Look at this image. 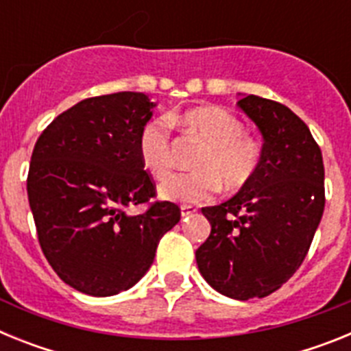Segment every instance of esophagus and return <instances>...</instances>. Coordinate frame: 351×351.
<instances>
[{
  "label": "esophagus",
  "instance_id": "1",
  "mask_svg": "<svg viewBox=\"0 0 351 351\" xmlns=\"http://www.w3.org/2000/svg\"><path fill=\"white\" fill-rule=\"evenodd\" d=\"M197 213V209H195L193 206H181V216L182 218H188V216H191V214Z\"/></svg>",
  "mask_w": 351,
  "mask_h": 351
}]
</instances>
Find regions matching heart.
I'll return each mask as SVG.
<instances>
[{
    "label": "heart",
    "mask_w": 351,
    "mask_h": 351,
    "mask_svg": "<svg viewBox=\"0 0 351 351\" xmlns=\"http://www.w3.org/2000/svg\"><path fill=\"white\" fill-rule=\"evenodd\" d=\"M190 132L206 142L193 172L176 173L160 188L167 200L202 204L226 190H239L253 179L262 161V145L244 132L243 121L221 107H197L182 116ZM141 163L153 178L165 179L173 169L172 137L165 119H151L141 128L137 142Z\"/></svg>",
    "instance_id": "obj_1"
}]
</instances>
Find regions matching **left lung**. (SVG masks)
I'll use <instances>...</instances> for the list:
<instances>
[{
    "label": "left lung",
    "mask_w": 351,
    "mask_h": 351,
    "mask_svg": "<svg viewBox=\"0 0 351 351\" xmlns=\"http://www.w3.org/2000/svg\"><path fill=\"white\" fill-rule=\"evenodd\" d=\"M237 105L262 132V161L235 197L204 207L210 234L195 256L214 290L247 300L283 287L308 255L324 214L325 170L320 145L290 108L255 95Z\"/></svg>",
    "instance_id": "8db88e82"
}]
</instances>
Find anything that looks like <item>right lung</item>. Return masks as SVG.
<instances>
[{"label":"right lung","mask_w":351,"mask_h":351,"mask_svg":"<svg viewBox=\"0 0 351 351\" xmlns=\"http://www.w3.org/2000/svg\"><path fill=\"white\" fill-rule=\"evenodd\" d=\"M154 104L144 93L86 98L56 117L36 141L27 198L43 255L71 288L116 295L153 263L160 239L181 219L137 151ZM145 205L141 215L128 214Z\"/></svg>","instance_id":"add662e5"}]
</instances>
